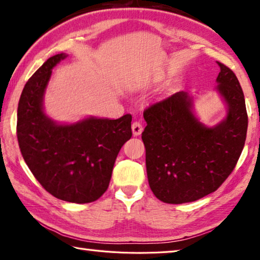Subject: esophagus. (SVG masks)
I'll return each mask as SVG.
<instances>
[{
    "instance_id": "esophagus-1",
    "label": "esophagus",
    "mask_w": 260,
    "mask_h": 260,
    "mask_svg": "<svg viewBox=\"0 0 260 260\" xmlns=\"http://www.w3.org/2000/svg\"><path fill=\"white\" fill-rule=\"evenodd\" d=\"M142 131H143V127H142V125H141L140 121H134L133 124H132V132H133L134 136L141 135Z\"/></svg>"
}]
</instances>
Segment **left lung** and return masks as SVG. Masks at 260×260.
<instances>
[{"label":"left lung","instance_id":"8db88e82","mask_svg":"<svg viewBox=\"0 0 260 260\" xmlns=\"http://www.w3.org/2000/svg\"><path fill=\"white\" fill-rule=\"evenodd\" d=\"M218 91L226 117L212 127L196 117L193 99L186 91L152 104L143 112L148 181L158 200L182 204L213 192L228 178L243 150L248 114L239 80L217 61Z\"/></svg>","mask_w":260,"mask_h":260}]
</instances>
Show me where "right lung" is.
<instances>
[{"label":"right lung","instance_id":"obj_1","mask_svg":"<svg viewBox=\"0 0 260 260\" xmlns=\"http://www.w3.org/2000/svg\"><path fill=\"white\" fill-rule=\"evenodd\" d=\"M67 54L48 58L26 82L17 112V138L35 179L56 199L90 203L109 187L116 158L132 136L131 114L88 117L60 124L48 117L43 100L52 69Z\"/></svg>","mask_w":260,"mask_h":260}]
</instances>
